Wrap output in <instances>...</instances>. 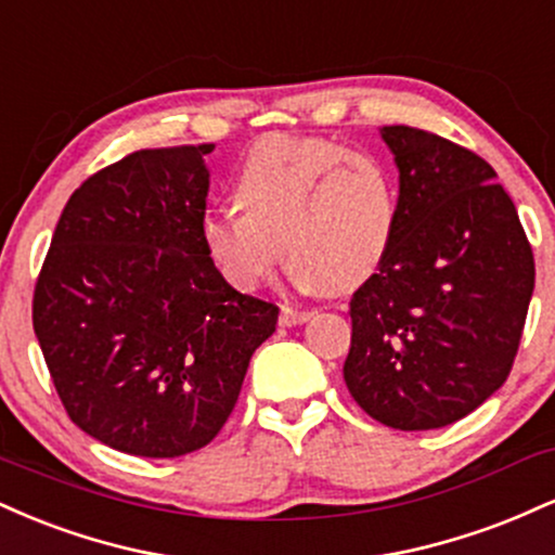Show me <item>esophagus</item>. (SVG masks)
<instances>
[{
  "label": "esophagus",
  "mask_w": 555,
  "mask_h": 555,
  "mask_svg": "<svg viewBox=\"0 0 555 555\" xmlns=\"http://www.w3.org/2000/svg\"><path fill=\"white\" fill-rule=\"evenodd\" d=\"M313 315H315L313 310H297L292 308V305H284L282 315H279V323H282V326H299V323L310 321Z\"/></svg>",
  "instance_id": "obj_1"
}]
</instances>
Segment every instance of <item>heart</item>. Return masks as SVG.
I'll return each mask as SVG.
<instances>
[{"label": "heart", "instance_id": "heart-1", "mask_svg": "<svg viewBox=\"0 0 555 555\" xmlns=\"http://www.w3.org/2000/svg\"><path fill=\"white\" fill-rule=\"evenodd\" d=\"M234 193L243 211L211 206L201 240L242 292L258 289L289 256L299 286L358 289L384 266L399 227V190L380 158L326 138H266L242 158Z\"/></svg>", "mask_w": 555, "mask_h": 555}]
</instances>
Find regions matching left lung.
Wrapping results in <instances>:
<instances>
[{"mask_svg":"<svg viewBox=\"0 0 555 555\" xmlns=\"http://www.w3.org/2000/svg\"><path fill=\"white\" fill-rule=\"evenodd\" d=\"M399 227L349 302V393L393 430L456 423L512 373L534 289L514 201L486 158L420 127L388 125Z\"/></svg>","mask_w":555,"mask_h":555,"instance_id":"8db88e82","label":"left lung"}]
</instances>
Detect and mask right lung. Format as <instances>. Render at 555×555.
<instances>
[{"label":"right lung","instance_id":"right-lung-1","mask_svg":"<svg viewBox=\"0 0 555 555\" xmlns=\"http://www.w3.org/2000/svg\"><path fill=\"white\" fill-rule=\"evenodd\" d=\"M214 143L143 149L67 201L34 289V331L65 412L132 456L211 443L279 308L240 295L201 240Z\"/></svg>","mask_w":555,"mask_h":555}]
</instances>
